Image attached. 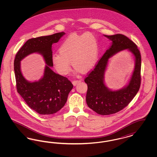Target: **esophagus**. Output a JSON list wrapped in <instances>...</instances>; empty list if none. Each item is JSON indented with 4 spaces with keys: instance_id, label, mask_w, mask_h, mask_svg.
Listing matches in <instances>:
<instances>
[{
    "instance_id": "1",
    "label": "esophagus",
    "mask_w": 157,
    "mask_h": 157,
    "mask_svg": "<svg viewBox=\"0 0 157 157\" xmlns=\"http://www.w3.org/2000/svg\"><path fill=\"white\" fill-rule=\"evenodd\" d=\"M81 82V80H74V81H72V84L75 86V85H76L78 83H79V82Z\"/></svg>"
}]
</instances>
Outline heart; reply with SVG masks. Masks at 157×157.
<instances>
[{
    "label": "heart",
    "instance_id": "heart-1",
    "mask_svg": "<svg viewBox=\"0 0 157 157\" xmlns=\"http://www.w3.org/2000/svg\"><path fill=\"white\" fill-rule=\"evenodd\" d=\"M59 53H54L52 62L60 74L67 75L74 67L82 72H87L97 62L99 54L97 39L90 33L81 35L73 33L61 44Z\"/></svg>",
    "mask_w": 157,
    "mask_h": 157
}]
</instances>
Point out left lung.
<instances>
[{
    "label": "left lung",
    "mask_w": 157,
    "mask_h": 157,
    "mask_svg": "<svg viewBox=\"0 0 157 157\" xmlns=\"http://www.w3.org/2000/svg\"><path fill=\"white\" fill-rule=\"evenodd\" d=\"M112 41L94 70L85 79L88 85L86 101L88 106L99 115H108L123 109L133 99L141 85V53L137 46L126 36L116 34L104 35ZM135 56V67L131 79L127 85L122 89L112 91L104 82V72L109 59L120 51L126 50Z\"/></svg>",
    "instance_id": "left-lung-1"
}]
</instances>
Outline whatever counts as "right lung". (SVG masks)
<instances>
[{
    "instance_id": "1",
    "label": "right lung",
    "mask_w": 157,
    "mask_h": 157,
    "mask_svg": "<svg viewBox=\"0 0 157 157\" xmlns=\"http://www.w3.org/2000/svg\"><path fill=\"white\" fill-rule=\"evenodd\" d=\"M65 34L59 32L49 36L32 38L27 40L16 53L14 71L17 92L35 111L49 115L59 111L65 105L73 85L67 78L51 69L52 45L57 43ZM37 52L42 55L47 65L43 77L38 82H29L22 76L20 61L28 55Z\"/></svg>"
}]
</instances>
